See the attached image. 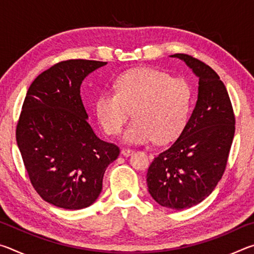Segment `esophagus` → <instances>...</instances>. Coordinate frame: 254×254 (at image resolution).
<instances>
[{
	"label": "esophagus",
	"mask_w": 254,
	"mask_h": 254,
	"mask_svg": "<svg viewBox=\"0 0 254 254\" xmlns=\"http://www.w3.org/2000/svg\"><path fill=\"white\" fill-rule=\"evenodd\" d=\"M133 152H134V151H133V150L127 149V148H123V149L121 150V153L123 154L124 157H130Z\"/></svg>",
	"instance_id": "1"
}]
</instances>
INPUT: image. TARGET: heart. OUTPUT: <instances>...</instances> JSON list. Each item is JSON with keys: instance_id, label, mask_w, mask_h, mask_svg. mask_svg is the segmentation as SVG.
Returning <instances> with one entry per match:
<instances>
[{"instance_id": "b5f03b06", "label": "heart", "mask_w": 254, "mask_h": 254, "mask_svg": "<svg viewBox=\"0 0 254 254\" xmlns=\"http://www.w3.org/2000/svg\"><path fill=\"white\" fill-rule=\"evenodd\" d=\"M192 92L186 80L165 71L137 68L119 77L117 91H103L96 98V117L107 134H118L133 119L122 139L130 144L174 140L183 131L191 107Z\"/></svg>"}]
</instances>
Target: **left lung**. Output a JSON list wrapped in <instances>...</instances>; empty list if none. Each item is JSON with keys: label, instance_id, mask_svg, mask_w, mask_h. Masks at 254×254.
I'll return each mask as SVG.
<instances>
[{"label": "left lung", "instance_id": "obj_1", "mask_svg": "<svg viewBox=\"0 0 254 254\" xmlns=\"http://www.w3.org/2000/svg\"><path fill=\"white\" fill-rule=\"evenodd\" d=\"M198 77L191 117L178 139L153 159L147 174L149 194L163 207L185 209L208 197L224 174L235 132V118L225 85L200 60L171 55Z\"/></svg>", "mask_w": 254, "mask_h": 254}]
</instances>
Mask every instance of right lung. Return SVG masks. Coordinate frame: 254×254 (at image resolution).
Wrapping results in <instances>:
<instances>
[{"mask_svg":"<svg viewBox=\"0 0 254 254\" xmlns=\"http://www.w3.org/2000/svg\"><path fill=\"white\" fill-rule=\"evenodd\" d=\"M107 63L62 62L30 85L16 126V143L30 182L47 203L65 209L91 206L120 149L101 140L88 124L80 85Z\"/></svg>","mask_w":254,"mask_h":254,"instance_id":"right-lung-1","label":"right lung"}]
</instances>
